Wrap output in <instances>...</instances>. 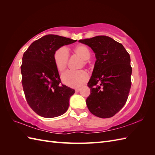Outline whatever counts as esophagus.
Segmentation results:
<instances>
[{
	"instance_id": "34e87169",
	"label": "esophagus",
	"mask_w": 155,
	"mask_h": 155,
	"mask_svg": "<svg viewBox=\"0 0 155 155\" xmlns=\"http://www.w3.org/2000/svg\"><path fill=\"white\" fill-rule=\"evenodd\" d=\"M75 91H76V92H78L80 91V88H76V90H75Z\"/></svg>"
}]
</instances>
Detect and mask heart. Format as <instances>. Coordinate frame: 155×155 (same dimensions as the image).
<instances>
[{
  "instance_id": "b5f03b06",
  "label": "heart",
  "mask_w": 155,
  "mask_h": 155,
  "mask_svg": "<svg viewBox=\"0 0 155 155\" xmlns=\"http://www.w3.org/2000/svg\"><path fill=\"white\" fill-rule=\"evenodd\" d=\"M74 53L83 59L80 68L87 66V60L90 59L91 54L87 46L80 45L73 49ZM69 59L68 51L67 48L62 46L55 51L54 55V63L59 72H63L66 69ZM62 81L68 87L77 88L85 84L88 79V75L85 70H79L76 72L67 71L62 75Z\"/></svg>"
}]
</instances>
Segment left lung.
<instances>
[{"label": "left lung", "mask_w": 155, "mask_h": 155, "mask_svg": "<svg viewBox=\"0 0 155 155\" xmlns=\"http://www.w3.org/2000/svg\"><path fill=\"white\" fill-rule=\"evenodd\" d=\"M95 53L96 61L87 85L86 104L92 114L108 118L118 112L127 100L131 87L129 54L121 43L105 35L81 39Z\"/></svg>", "instance_id": "1"}]
</instances>
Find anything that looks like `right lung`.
Wrapping results in <instances>:
<instances>
[{
    "label": "right lung",
    "mask_w": 155,
    "mask_h": 155,
    "mask_svg": "<svg viewBox=\"0 0 155 155\" xmlns=\"http://www.w3.org/2000/svg\"><path fill=\"white\" fill-rule=\"evenodd\" d=\"M67 37L46 35L35 41L23 54L22 85L28 104L44 118L63 114L75 91L61 83L54 55L64 45L75 43Z\"/></svg>",
    "instance_id": "add662e5"
}]
</instances>
